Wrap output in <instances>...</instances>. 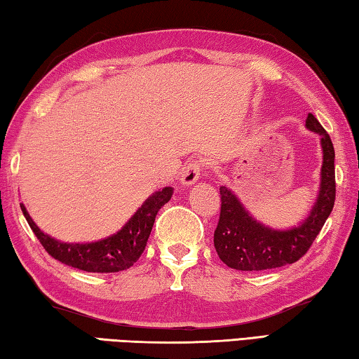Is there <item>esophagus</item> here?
Returning <instances> with one entry per match:
<instances>
[{"label": "esophagus", "mask_w": 359, "mask_h": 359, "mask_svg": "<svg viewBox=\"0 0 359 359\" xmlns=\"http://www.w3.org/2000/svg\"><path fill=\"white\" fill-rule=\"evenodd\" d=\"M203 172V165L199 160H191L188 161L180 172V182L184 185H193L199 177H201Z\"/></svg>", "instance_id": "esophagus-1"}]
</instances>
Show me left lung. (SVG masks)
<instances>
[{
    "label": "left lung",
    "instance_id": "1",
    "mask_svg": "<svg viewBox=\"0 0 359 359\" xmlns=\"http://www.w3.org/2000/svg\"><path fill=\"white\" fill-rule=\"evenodd\" d=\"M306 126L320 136L323 149L321 184L312 212L299 226L285 231L272 229L255 220L233 191L220 187L222 208L214 245L218 257L228 267L238 271H264L293 264L307 253L330 217L336 201L334 147L330 135L312 114L307 115Z\"/></svg>",
    "mask_w": 359,
    "mask_h": 359
}]
</instances>
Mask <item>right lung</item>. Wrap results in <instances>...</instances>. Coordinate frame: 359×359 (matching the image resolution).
Returning a JSON list of instances; mask_svg holds the SVG:
<instances>
[{"label": "right lung", "mask_w": 359, "mask_h": 359, "mask_svg": "<svg viewBox=\"0 0 359 359\" xmlns=\"http://www.w3.org/2000/svg\"><path fill=\"white\" fill-rule=\"evenodd\" d=\"M171 187L154 193L117 234L98 242H90V244H66V242L50 238L42 233L38 224L32 220L25 205L20 204V208L29 228L33 229L41 245L52 258L87 272H118L128 269L141 257L147 245L158 210L171 199Z\"/></svg>", "instance_id": "add662e5"}]
</instances>
